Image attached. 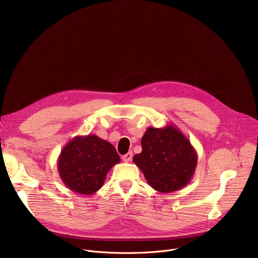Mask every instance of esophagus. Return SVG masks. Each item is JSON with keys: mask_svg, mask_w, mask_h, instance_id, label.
I'll return each instance as SVG.
<instances>
[{"mask_svg": "<svg viewBox=\"0 0 258 258\" xmlns=\"http://www.w3.org/2000/svg\"><path fill=\"white\" fill-rule=\"evenodd\" d=\"M132 158H133V153L132 152H128V153H126L125 155L122 156V160L124 162H130L132 160Z\"/></svg>", "mask_w": 258, "mask_h": 258, "instance_id": "obj_1", "label": "esophagus"}]
</instances>
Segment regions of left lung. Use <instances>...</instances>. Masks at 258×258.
I'll return each instance as SVG.
<instances>
[{
    "label": "left lung",
    "mask_w": 258,
    "mask_h": 258,
    "mask_svg": "<svg viewBox=\"0 0 258 258\" xmlns=\"http://www.w3.org/2000/svg\"><path fill=\"white\" fill-rule=\"evenodd\" d=\"M141 144L142 152L136 154L133 161L154 190L171 193L191 181L198 156L189 139L175 125L148 127Z\"/></svg>",
    "instance_id": "obj_1"
}]
</instances>
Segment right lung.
Listing matches in <instances>:
<instances>
[{
  "instance_id": "obj_1",
  "label": "right lung",
  "mask_w": 258,
  "mask_h": 258,
  "mask_svg": "<svg viewBox=\"0 0 258 258\" xmlns=\"http://www.w3.org/2000/svg\"><path fill=\"white\" fill-rule=\"evenodd\" d=\"M120 157L111 143L96 135L78 136L61 150L57 168L64 185L81 195L99 191L109 170Z\"/></svg>"
}]
</instances>
